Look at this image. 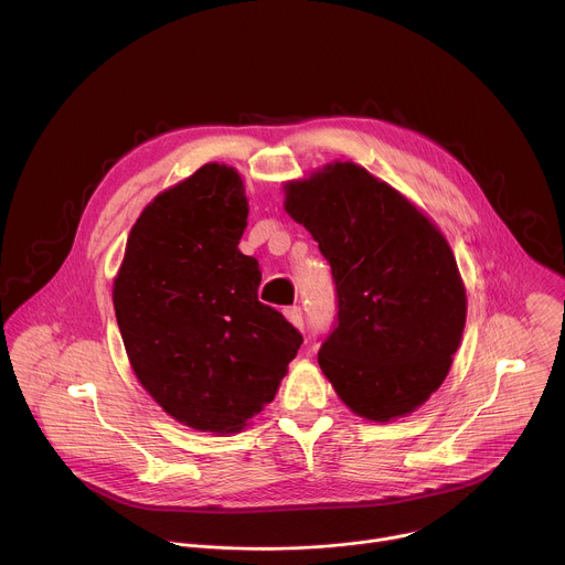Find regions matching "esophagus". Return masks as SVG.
I'll use <instances>...</instances> for the list:
<instances>
[{"label":"esophagus","mask_w":565,"mask_h":565,"mask_svg":"<svg viewBox=\"0 0 565 565\" xmlns=\"http://www.w3.org/2000/svg\"><path fill=\"white\" fill-rule=\"evenodd\" d=\"M284 315L288 317V321H290L292 327L303 329V310H301L299 306H288V308H284Z\"/></svg>","instance_id":"obj_1"}]
</instances>
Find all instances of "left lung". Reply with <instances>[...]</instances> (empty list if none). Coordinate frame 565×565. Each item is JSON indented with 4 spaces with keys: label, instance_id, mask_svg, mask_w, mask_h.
Listing matches in <instances>:
<instances>
[{
    "label": "left lung",
    "instance_id": "obj_1",
    "mask_svg": "<svg viewBox=\"0 0 565 565\" xmlns=\"http://www.w3.org/2000/svg\"><path fill=\"white\" fill-rule=\"evenodd\" d=\"M286 212L315 236L335 281L321 371L362 418L412 414L447 377L465 329V288L445 236L353 163L286 185Z\"/></svg>",
    "mask_w": 565,
    "mask_h": 565
}]
</instances>
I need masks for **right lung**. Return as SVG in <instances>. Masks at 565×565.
<instances>
[{"mask_svg": "<svg viewBox=\"0 0 565 565\" xmlns=\"http://www.w3.org/2000/svg\"><path fill=\"white\" fill-rule=\"evenodd\" d=\"M244 183L203 166L158 194L127 238L114 308L131 369L174 420L241 431L275 397L303 338L259 301L257 259L238 253Z\"/></svg>", "mask_w": 565, "mask_h": 565, "instance_id": "add662e5", "label": "right lung"}]
</instances>
